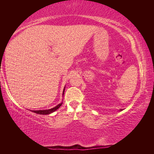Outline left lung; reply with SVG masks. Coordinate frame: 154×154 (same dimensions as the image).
<instances>
[{"label":"left lung","mask_w":154,"mask_h":154,"mask_svg":"<svg viewBox=\"0 0 154 154\" xmlns=\"http://www.w3.org/2000/svg\"><path fill=\"white\" fill-rule=\"evenodd\" d=\"M120 110H122V109H120Z\"/></svg>","instance_id":"1"}]
</instances>
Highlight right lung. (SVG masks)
Here are the masks:
<instances>
[{
    "label": "right lung",
    "mask_w": 154,
    "mask_h": 154,
    "mask_svg": "<svg viewBox=\"0 0 154 154\" xmlns=\"http://www.w3.org/2000/svg\"><path fill=\"white\" fill-rule=\"evenodd\" d=\"M65 88L64 87V89H63V95L64 94V91H65ZM62 103H63V102H61V103H60L58 104V105L55 106V107L52 108V109H48V110H31L32 112H33L34 113H36V114H44V115H45V114H50L52 112H55V110H57L59 108H60L61 106Z\"/></svg>",
    "instance_id": "add662e5"
}]
</instances>
